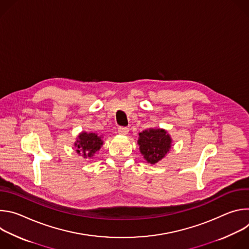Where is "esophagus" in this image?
<instances>
[{"label": "esophagus", "mask_w": 249, "mask_h": 249, "mask_svg": "<svg viewBox=\"0 0 249 249\" xmlns=\"http://www.w3.org/2000/svg\"><path fill=\"white\" fill-rule=\"evenodd\" d=\"M118 133L122 136H127L128 133H129V129L128 128H125V127H120L118 129Z\"/></svg>", "instance_id": "34e87169"}]
</instances>
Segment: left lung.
<instances>
[{
	"mask_svg": "<svg viewBox=\"0 0 249 249\" xmlns=\"http://www.w3.org/2000/svg\"><path fill=\"white\" fill-rule=\"evenodd\" d=\"M138 145L140 152L150 164L160 161L170 151L172 139L162 128H149L139 133Z\"/></svg>",
	"mask_w": 249,
	"mask_h": 249,
	"instance_id": "8db88e82",
	"label": "left lung"
}]
</instances>
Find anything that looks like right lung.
<instances>
[{
    "label": "right lung",
    "mask_w": 249,
    "mask_h": 249,
    "mask_svg": "<svg viewBox=\"0 0 249 249\" xmlns=\"http://www.w3.org/2000/svg\"><path fill=\"white\" fill-rule=\"evenodd\" d=\"M102 136L92 132H81L75 142L76 152L84 159H92L103 145Z\"/></svg>",
    "instance_id": "right-lung-1"
}]
</instances>
